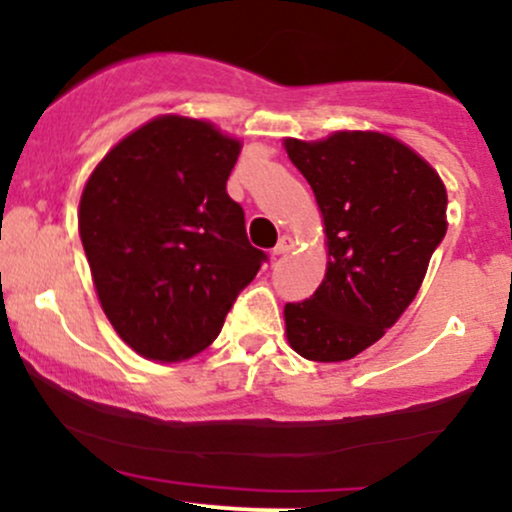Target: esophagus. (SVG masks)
I'll return each mask as SVG.
<instances>
[{"label":"esophagus","instance_id":"obj_1","mask_svg":"<svg viewBox=\"0 0 512 512\" xmlns=\"http://www.w3.org/2000/svg\"><path fill=\"white\" fill-rule=\"evenodd\" d=\"M291 248H293V238H291V236H281L279 243L274 245L272 252H274L276 257H279V255H286V252H289Z\"/></svg>","mask_w":512,"mask_h":512}]
</instances>
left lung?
<instances>
[{"label": "left lung", "mask_w": 512, "mask_h": 512, "mask_svg": "<svg viewBox=\"0 0 512 512\" xmlns=\"http://www.w3.org/2000/svg\"><path fill=\"white\" fill-rule=\"evenodd\" d=\"M286 154L313 187L330 248L317 291L286 303V337L308 361H346L414 301L448 231V195L436 170L387 134L286 139Z\"/></svg>", "instance_id": "left-lung-1"}]
</instances>
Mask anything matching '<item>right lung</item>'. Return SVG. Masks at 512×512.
<instances>
[{"mask_svg":"<svg viewBox=\"0 0 512 512\" xmlns=\"http://www.w3.org/2000/svg\"><path fill=\"white\" fill-rule=\"evenodd\" d=\"M238 154L209 122L163 115L88 178L81 243L110 325L137 354L180 361L207 349L267 262L226 192Z\"/></svg>","mask_w":512,"mask_h":512,"instance_id":"add662e5","label":"right lung"}]
</instances>
